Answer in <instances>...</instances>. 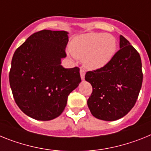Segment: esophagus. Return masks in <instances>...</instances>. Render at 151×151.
<instances>
[{"label": "esophagus", "mask_w": 151, "mask_h": 151, "mask_svg": "<svg viewBox=\"0 0 151 151\" xmlns=\"http://www.w3.org/2000/svg\"><path fill=\"white\" fill-rule=\"evenodd\" d=\"M80 74H81V77L82 80H84L85 77V70H83V69H81L80 70Z\"/></svg>", "instance_id": "34e87169"}]
</instances>
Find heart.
Returning <instances> with one entry per match:
<instances>
[{"label": "heart", "mask_w": 151, "mask_h": 151, "mask_svg": "<svg viewBox=\"0 0 151 151\" xmlns=\"http://www.w3.org/2000/svg\"><path fill=\"white\" fill-rule=\"evenodd\" d=\"M117 46V40L111 34L88 32L74 37L69 48L72 55L82 60L87 69L97 70L111 61Z\"/></svg>", "instance_id": "obj_1"}]
</instances>
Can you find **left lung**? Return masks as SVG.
Segmentation results:
<instances>
[{
    "mask_svg": "<svg viewBox=\"0 0 151 151\" xmlns=\"http://www.w3.org/2000/svg\"><path fill=\"white\" fill-rule=\"evenodd\" d=\"M119 45L108 65L85 75L93 87L87 100L90 112L104 121H115L130 112L142 85L140 55L124 36H120Z\"/></svg>",
    "mask_w": 151,
    "mask_h": 151,
    "instance_id": "1",
    "label": "left lung"
}]
</instances>
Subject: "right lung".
Listing matches in <instances>:
<instances>
[{
    "label": "right lung",
    "mask_w": 151,
    "mask_h": 151,
    "mask_svg": "<svg viewBox=\"0 0 151 151\" xmlns=\"http://www.w3.org/2000/svg\"><path fill=\"white\" fill-rule=\"evenodd\" d=\"M66 31L35 32L15 51L9 74L14 100L22 112L40 121L59 116L68 95L81 83L80 68H65Z\"/></svg>",
    "instance_id": "add662e5"
}]
</instances>
